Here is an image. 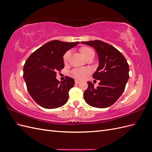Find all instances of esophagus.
Masks as SVG:
<instances>
[{
  "mask_svg": "<svg viewBox=\"0 0 152 152\" xmlns=\"http://www.w3.org/2000/svg\"><path fill=\"white\" fill-rule=\"evenodd\" d=\"M75 84H79L80 82V81H79V80H76L75 81Z\"/></svg>",
  "mask_w": 152,
  "mask_h": 152,
  "instance_id": "obj_1",
  "label": "esophagus"
}]
</instances>
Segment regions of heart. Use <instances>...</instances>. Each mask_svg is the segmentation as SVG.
<instances>
[{
	"label": "heart",
	"instance_id": "heart-1",
	"mask_svg": "<svg viewBox=\"0 0 152 152\" xmlns=\"http://www.w3.org/2000/svg\"><path fill=\"white\" fill-rule=\"evenodd\" d=\"M79 51L85 59L88 58H94V50L88 47H82L80 48ZM71 56V53L70 51H67L65 53L63 56V62L65 64H67L69 59ZM73 76L78 79H83L89 73V70L86 68H81V69H75L72 72Z\"/></svg>",
	"mask_w": 152,
	"mask_h": 152
}]
</instances>
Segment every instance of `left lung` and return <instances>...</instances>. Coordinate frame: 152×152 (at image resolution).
I'll use <instances>...</instances> for the list:
<instances>
[{"mask_svg":"<svg viewBox=\"0 0 152 152\" xmlns=\"http://www.w3.org/2000/svg\"><path fill=\"white\" fill-rule=\"evenodd\" d=\"M81 43L94 48L99 58V66L93 77L100 82L94 88L91 82H87L88 87L84 93V99L91 107H109L120 98L129 77L126 59L115 48L101 40Z\"/></svg>","mask_w":152,"mask_h":152,"instance_id":"obj_1","label":"left lung"}]
</instances>
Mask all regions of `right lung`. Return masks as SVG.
<instances>
[{
	"mask_svg": "<svg viewBox=\"0 0 152 152\" xmlns=\"http://www.w3.org/2000/svg\"><path fill=\"white\" fill-rule=\"evenodd\" d=\"M52 40L37 49L26 59L23 78L31 97L40 107L47 109L62 107L68 99V92L75 81L66 77L59 82L56 72L65 66L63 55L79 44Z\"/></svg>",
	"mask_w": 152,
	"mask_h": 152,
	"instance_id": "1",
	"label": "right lung"
}]
</instances>
